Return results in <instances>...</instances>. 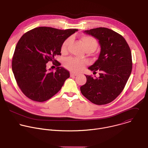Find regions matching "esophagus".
Segmentation results:
<instances>
[{"label": "esophagus", "instance_id": "34e87169", "mask_svg": "<svg viewBox=\"0 0 148 148\" xmlns=\"http://www.w3.org/2000/svg\"><path fill=\"white\" fill-rule=\"evenodd\" d=\"M78 74H75V73H70V76L71 77H75V76H77Z\"/></svg>", "mask_w": 148, "mask_h": 148}]
</instances>
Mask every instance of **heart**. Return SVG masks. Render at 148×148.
I'll list each match as a JSON object with an SVG mask.
<instances>
[{
  "label": "heart",
  "instance_id": "1",
  "mask_svg": "<svg viewBox=\"0 0 148 148\" xmlns=\"http://www.w3.org/2000/svg\"><path fill=\"white\" fill-rule=\"evenodd\" d=\"M80 39L84 45L86 51L92 52L97 48L98 43L97 39L89 35H82ZM71 41V38L68 37L62 42L61 46V52L64 53L67 51L68 47ZM87 64L86 60H81L75 58L70 57L67 58L64 61V66L73 72H79L82 70Z\"/></svg>",
  "mask_w": 148,
  "mask_h": 148
}]
</instances>
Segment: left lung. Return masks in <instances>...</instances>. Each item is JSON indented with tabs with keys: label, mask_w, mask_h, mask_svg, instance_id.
Returning a JSON list of instances; mask_svg holds the SVG:
<instances>
[{
	"label": "left lung",
	"mask_w": 148,
	"mask_h": 148,
	"mask_svg": "<svg viewBox=\"0 0 148 148\" xmlns=\"http://www.w3.org/2000/svg\"><path fill=\"white\" fill-rule=\"evenodd\" d=\"M99 41L101 51L98 60L88 67L98 78L87 75V82L80 87L82 94L96 105L114 101L123 91L131 74V49L122 36L112 30L98 27L84 32Z\"/></svg>",
	"instance_id": "obj_1"
}]
</instances>
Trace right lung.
<instances>
[{"mask_svg": "<svg viewBox=\"0 0 148 148\" xmlns=\"http://www.w3.org/2000/svg\"><path fill=\"white\" fill-rule=\"evenodd\" d=\"M78 29L60 30L49 27L34 28L25 33L16 46L12 67L16 82L21 91L29 99L46 101L61 88L70 73L58 67L54 59L61 55V46L67 38ZM52 61L58 66L56 72L46 68Z\"/></svg>", "mask_w": 148, "mask_h": 148, "instance_id": "right-lung-1", "label": "right lung"}]
</instances>
